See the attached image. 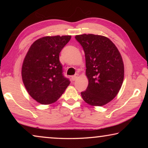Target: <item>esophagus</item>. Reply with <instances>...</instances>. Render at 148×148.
<instances>
[{
	"instance_id": "obj_1",
	"label": "esophagus",
	"mask_w": 148,
	"mask_h": 148,
	"mask_svg": "<svg viewBox=\"0 0 148 148\" xmlns=\"http://www.w3.org/2000/svg\"><path fill=\"white\" fill-rule=\"evenodd\" d=\"M77 77H78V74H76L74 76L72 77V81H75V80L77 79Z\"/></svg>"
}]
</instances>
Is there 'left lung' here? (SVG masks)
Wrapping results in <instances>:
<instances>
[{"label": "left lung", "instance_id": "obj_1", "mask_svg": "<svg viewBox=\"0 0 148 148\" xmlns=\"http://www.w3.org/2000/svg\"><path fill=\"white\" fill-rule=\"evenodd\" d=\"M86 56L88 86L81 92L84 101L102 106L118 94L124 79V64L118 49L106 36L92 34L76 35Z\"/></svg>", "mask_w": 148, "mask_h": 148}]
</instances>
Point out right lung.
<instances>
[{
  "label": "right lung",
  "instance_id": "right-lung-1",
  "mask_svg": "<svg viewBox=\"0 0 148 148\" xmlns=\"http://www.w3.org/2000/svg\"><path fill=\"white\" fill-rule=\"evenodd\" d=\"M71 35L44 36L34 41L21 68L23 84L30 96L41 104H51L63 94L70 81L62 75L59 53Z\"/></svg>",
  "mask_w": 148,
  "mask_h": 148
}]
</instances>
